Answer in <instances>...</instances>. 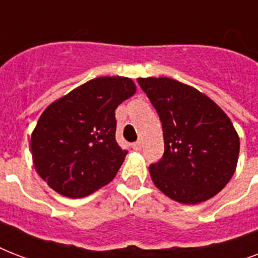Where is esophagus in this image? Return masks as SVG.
<instances>
[{"mask_svg": "<svg viewBox=\"0 0 258 258\" xmlns=\"http://www.w3.org/2000/svg\"><path fill=\"white\" fill-rule=\"evenodd\" d=\"M133 149L135 150V151H139V150L142 149V142L141 141H137L135 143H133Z\"/></svg>", "mask_w": 258, "mask_h": 258, "instance_id": "1", "label": "esophagus"}]
</instances>
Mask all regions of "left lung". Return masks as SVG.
Listing matches in <instances>:
<instances>
[{
	"mask_svg": "<svg viewBox=\"0 0 258 258\" xmlns=\"http://www.w3.org/2000/svg\"><path fill=\"white\" fill-rule=\"evenodd\" d=\"M162 121L165 153L150 165L159 190L182 204H200L234 174L240 139L226 113L204 93L169 78L138 79Z\"/></svg>",
	"mask_w": 258,
	"mask_h": 258,
	"instance_id": "1",
	"label": "left lung"
}]
</instances>
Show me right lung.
<instances>
[{
    "mask_svg": "<svg viewBox=\"0 0 258 258\" xmlns=\"http://www.w3.org/2000/svg\"><path fill=\"white\" fill-rule=\"evenodd\" d=\"M135 89L131 79H93L42 112L30 149L38 175L54 191L82 198L116 175L127 150L115 139V109Z\"/></svg>",
    "mask_w": 258,
    "mask_h": 258,
    "instance_id": "1",
    "label": "right lung"
}]
</instances>
